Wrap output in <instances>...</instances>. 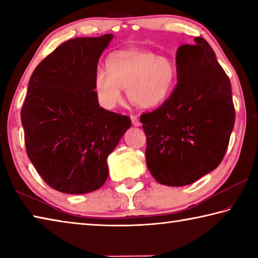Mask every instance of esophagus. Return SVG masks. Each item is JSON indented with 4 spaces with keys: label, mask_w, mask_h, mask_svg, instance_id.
Returning <instances> with one entry per match:
<instances>
[{
    "label": "esophagus",
    "mask_w": 258,
    "mask_h": 258,
    "mask_svg": "<svg viewBox=\"0 0 258 258\" xmlns=\"http://www.w3.org/2000/svg\"><path fill=\"white\" fill-rule=\"evenodd\" d=\"M131 120H132V124H133L134 126H140V125H141V123H140V119H139L138 116L132 115V116H131Z\"/></svg>",
    "instance_id": "obj_1"
}]
</instances>
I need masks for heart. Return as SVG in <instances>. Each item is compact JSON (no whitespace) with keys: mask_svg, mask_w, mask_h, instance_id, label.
<instances>
[{"mask_svg":"<svg viewBox=\"0 0 258 258\" xmlns=\"http://www.w3.org/2000/svg\"><path fill=\"white\" fill-rule=\"evenodd\" d=\"M177 80L172 59L142 49L121 50L108 58L107 67L94 73V89L100 103L111 109L120 103L121 89L130 101L141 108L159 107L171 97Z\"/></svg>","mask_w":258,"mask_h":258,"instance_id":"1","label":"heart"}]
</instances>
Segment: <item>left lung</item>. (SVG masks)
<instances>
[{"instance_id": "obj_1", "label": "left lung", "mask_w": 258, "mask_h": 258, "mask_svg": "<svg viewBox=\"0 0 258 258\" xmlns=\"http://www.w3.org/2000/svg\"><path fill=\"white\" fill-rule=\"evenodd\" d=\"M176 68L171 97L140 116L148 168L169 186L191 184L221 164L235 119L230 80L206 40L178 47Z\"/></svg>"}]
</instances>
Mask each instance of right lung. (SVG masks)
<instances>
[{"instance_id": "obj_1", "label": "right lung", "mask_w": 258, "mask_h": 258, "mask_svg": "<svg viewBox=\"0 0 258 258\" xmlns=\"http://www.w3.org/2000/svg\"><path fill=\"white\" fill-rule=\"evenodd\" d=\"M112 35L76 37L35 68L21 109L26 151L47 185L71 195L101 187L107 158L131 127L128 116L99 106L94 73Z\"/></svg>"}]
</instances>
